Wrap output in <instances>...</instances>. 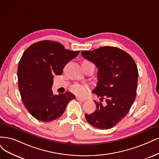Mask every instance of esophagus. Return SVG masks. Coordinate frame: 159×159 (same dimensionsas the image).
<instances>
[{
  "label": "esophagus",
  "instance_id": "obj_1",
  "mask_svg": "<svg viewBox=\"0 0 159 159\" xmlns=\"http://www.w3.org/2000/svg\"><path fill=\"white\" fill-rule=\"evenodd\" d=\"M76 100H79V101H80L82 102H84L86 101V99H84V98H79V97H76Z\"/></svg>",
  "mask_w": 159,
  "mask_h": 159
}]
</instances>
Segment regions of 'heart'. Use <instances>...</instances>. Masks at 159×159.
I'll use <instances>...</instances> for the list:
<instances>
[{"label": "heart", "mask_w": 159, "mask_h": 159, "mask_svg": "<svg viewBox=\"0 0 159 159\" xmlns=\"http://www.w3.org/2000/svg\"><path fill=\"white\" fill-rule=\"evenodd\" d=\"M88 63H91L90 62L88 61H84L83 62L82 64H88ZM88 90H89V87L86 85L83 84H76L72 86L71 90L75 94L79 95V96H84L85 95Z\"/></svg>", "instance_id": "heart-1"}]
</instances>
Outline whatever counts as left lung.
Segmentation results:
<instances>
[{
    "mask_svg": "<svg viewBox=\"0 0 159 159\" xmlns=\"http://www.w3.org/2000/svg\"><path fill=\"white\" fill-rule=\"evenodd\" d=\"M86 60L98 69V84L93 93L99 100L94 101L96 109L85 114L88 122L101 130L113 128L128 114L136 99L138 70L133 58L116 47L103 46L92 51H82Z\"/></svg>",
    "mask_w": 159,
    "mask_h": 159,
    "instance_id": "obj_1",
    "label": "left lung"
}]
</instances>
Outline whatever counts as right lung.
<instances>
[{"instance_id": "right-lung-1", "label": "right lung", "mask_w": 159, "mask_h": 159, "mask_svg": "<svg viewBox=\"0 0 159 159\" xmlns=\"http://www.w3.org/2000/svg\"><path fill=\"white\" fill-rule=\"evenodd\" d=\"M59 43L43 40L25 50L17 67V80L23 105L35 119L50 122L64 113L68 103L75 99L71 92L54 95V75H61L65 66L77 56Z\"/></svg>"}]
</instances>
